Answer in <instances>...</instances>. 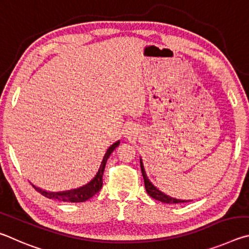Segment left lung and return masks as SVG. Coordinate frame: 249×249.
Returning a JSON list of instances; mask_svg holds the SVG:
<instances>
[{
    "instance_id": "left-lung-1",
    "label": "left lung",
    "mask_w": 249,
    "mask_h": 249,
    "mask_svg": "<svg viewBox=\"0 0 249 249\" xmlns=\"http://www.w3.org/2000/svg\"><path fill=\"white\" fill-rule=\"evenodd\" d=\"M140 165H141V172H142V175H143V179H144V186H145L146 193L149 194L152 198L155 199V200H159V201L164 202V203L188 202V201H185V200H178V199H175V198H172V197H169V196H166L165 194H163L162 191H160L158 188H156V187L152 185V182L149 179H147L146 174L144 172V167H143V164H142L141 160H140Z\"/></svg>"
}]
</instances>
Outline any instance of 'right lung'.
I'll use <instances>...</instances> for the list:
<instances>
[{
  "instance_id": "add662e5",
  "label": "right lung",
  "mask_w": 249,
  "mask_h": 249,
  "mask_svg": "<svg viewBox=\"0 0 249 249\" xmlns=\"http://www.w3.org/2000/svg\"><path fill=\"white\" fill-rule=\"evenodd\" d=\"M119 141L116 142L115 144H112L110 147H109L108 151L106 152V154L104 156V160L102 162V165H100L99 171L97 173V175L95 176V178L89 184L81 187L78 189H74V190H70V191H63V193H49V191H45L38 187L34 186L33 187L36 189L38 193H40L42 196L49 198V199H58L61 200V201L64 202H84L86 200H89V198L93 197L94 195H96L98 191L102 189L103 186V175H104V169L105 166H106V162L109 156L112 153V151L116 149V147L119 145Z\"/></svg>"
}]
</instances>
